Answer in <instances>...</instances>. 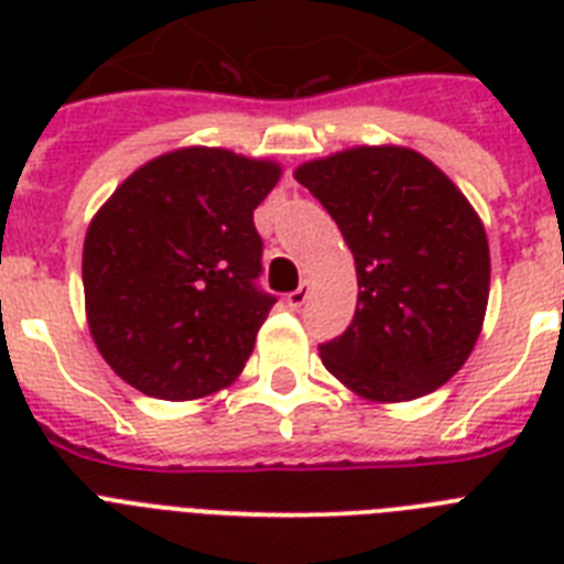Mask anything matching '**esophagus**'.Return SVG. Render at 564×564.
<instances>
[{
	"label": "esophagus",
	"instance_id": "1",
	"mask_svg": "<svg viewBox=\"0 0 564 564\" xmlns=\"http://www.w3.org/2000/svg\"><path fill=\"white\" fill-rule=\"evenodd\" d=\"M310 299V281H301L299 290H292L290 295H286V304H290L292 310L304 307V301Z\"/></svg>",
	"mask_w": 564,
	"mask_h": 564
}]
</instances>
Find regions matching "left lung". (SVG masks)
<instances>
[{
	"label": "left lung",
	"mask_w": 564,
	"mask_h": 564,
	"mask_svg": "<svg viewBox=\"0 0 564 564\" xmlns=\"http://www.w3.org/2000/svg\"><path fill=\"white\" fill-rule=\"evenodd\" d=\"M351 248V327L318 345L325 369L371 403L436 392L471 357L489 304V239L463 189L406 145H351L292 172Z\"/></svg>",
	"instance_id": "1"
}]
</instances>
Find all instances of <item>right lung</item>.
<instances>
[{
	"label": "right lung",
	"mask_w": 564,
	"mask_h": 564,
	"mask_svg": "<svg viewBox=\"0 0 564 564\" xmlns=\"http://www.w3.org/2000/svg\"><path fill=\"white\" fill-rule=\"evenodd\" d=\"M269 158L184 145L128 175L84 237V313L126 383L195 401L242 375L274 299L254 286L257 204L281 181Z\"/></svg>",
	"instance_id": "obj_1"
}]
</instances>
